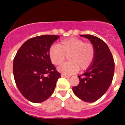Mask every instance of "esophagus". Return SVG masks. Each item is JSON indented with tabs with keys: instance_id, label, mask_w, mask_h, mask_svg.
Listing matches in <instances>:
<instances>
[{
	"instance_id": "obj_1",
	"label": "esophagus",
	"mask_w": 125,
	"mask_h": 125,
	"mask_svg": "<svg viewBox=\"0 0 125 125\" xmlns=\"http://www.w3.org/2000/svg\"><path fill=\"white\" fill-rule=\"evenodd\" d=\"M61 76L62 77H65V78H70V76H68V75H65L64 74H61Z\"/></svg>"
}]
</instances>
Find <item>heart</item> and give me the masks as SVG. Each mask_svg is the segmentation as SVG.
Returning a JSON list of instances; mask_svg holds the SVG:
<instances>
[{"mask_svg": "<svg viewBox=\"0 0 125 125\" xmlns=\"http://www.w3.org/2000/svg\"><path fill=\"white\" fill-rule=\"evenodd\" d=\"M49 58L54 65L61 64L67 56L69 62L58 67L62 74L71 75L80 68L85 70L93 63L95 50L91 43L85 42L82 39L72 38L61 41L57 45L49 50Z\"/></svg>", "mask_w": 125, "mask_h": 125, "instance_id": "heart-1", "label": "heart"}]
</instances>
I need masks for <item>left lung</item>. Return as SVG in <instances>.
I'll return each mask as SVG.
<instances>
[{
    "label": "left lung",
    "mask_w": 125,
    "mask_h": 125,
    "mask_svg": "<svg viewBox=\"0 0 125 125\" xmlns=\"http://www.w3.org/2000/svg\"><path fill=\"white\" fill-rule=\"evenodd\" d=\"M87 38L95 47L93 63L83 74L78 76L80 82L73 87L74 95L82 101L93 103L104 94L112 83L115 63L108 45L104 41L92 35H81Z\"/></svg>",
    "instance_id": "8db88e82"
}]
</instances>
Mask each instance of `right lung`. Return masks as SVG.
<instances>
[{
	"label": "right lung",
	"instance_id": "add662e5",
	"mask_svg": "<svg viewBox=\"0 0 125 125\" xmlns=\"http://www.w3.org/2000/svg\"><path fill=\"white\" fill-rule=\"evenodd\" d=\"M58 36L42 35L30 38L17 51L13 72L17 88L24 97L34 103L51 97L61 74L49 58L51 45Z\"/></svg>",
	"mask_w": 125,
	"mask_h": 125
}]
</instances>
